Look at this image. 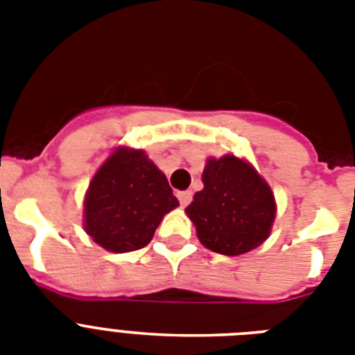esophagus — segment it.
Segmentation results:
<instances>
[{
	"instance_id": "obj_1",
	"label": "esophagus",
	"mask_w": 355,
	"mask_h": 355,
	"mask_svg": "<svg viewBox=\"0 0 355 355\" xmlns=\"http://www.w3.org/2000/svg\"><path fill=\"white\" fill-rule=\"evenodd\" d=\"M177 197H178V200H180V205L188 206L189 202H191V197H193V193H191V191H178Z\"/></svg>"
}]
</instances>
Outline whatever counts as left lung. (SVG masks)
I'll return each mask as SVG.
<instances>
[{"label": "left lung", "instance_id": "1", "mask_svg": "<svg viewBox=\"0 0 355 355\" xmlns=\"http://www.w3.org/2000/svg\"><path fill=\"white\" fill-rule=\"evenodd\" d=\"M205 189L186 208L206 248L225 256L252 250L267 239L275 221V197L252 166L227 155L210 158Z\"/></svg>", "mask_w": 355, "mask_h": 355}]
</instances>
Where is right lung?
Listing matches in <instances>:
<instances>
[{
  "instance_id": "obj_1",
  "label": "right lung",
  "mask_w": 355,
  "mask_h": 355,
  "mask_svg": "<svg viewBox=\"0 0 355 355\" xmlns=\"http://www.w3.org/2000/svg\"><path fill=\"white\" fill-rule=\"evenodd\" d=\"M177 206L166 175L144 150L123 147L92 178L85 200L86 234L112 252L139 250Z\"/></svg>"
}]
</instances>
